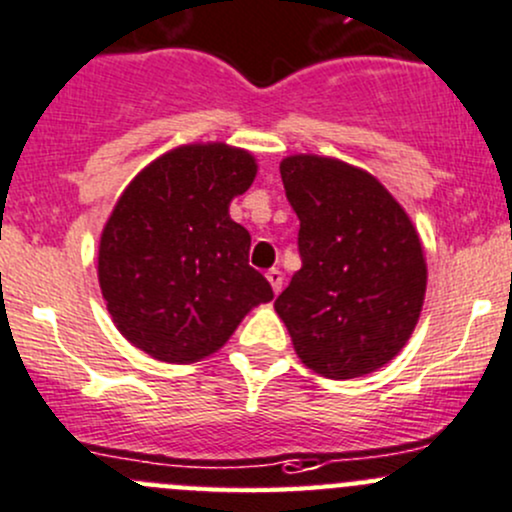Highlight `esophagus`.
<instances>
[{
	"instance_id": "esophagus-1",
	"label": "esophagus",
	"mask_w": 512,
	"mask_h": 512,
	"mask_svg": "<svg viewBox=\"0 0 512 512\" xmlns=\"http://www.w3.org/2000/svg\"><path fill=\"white\" fill-rule=\"evenodd\" d=\"M267 279H270L272 284V292L279 294L282 292V282H284V274L277 270V267H272V270H267Z\"/></svg>"
}]
</instances>
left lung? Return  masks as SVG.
I'll use <instances>...</instances> for the list:
<instances>
[{
	"instance_id": "left-lung-1",
	"label": "left lung",
	"mask_w": 512,
	"mask_h": 512,
	"mask_svg": "<svg viewBox=\"0 0 512 512\" xmlns=\"http://www.w3.org/2000/svg\"><path fill=\"white\" fill-rule=\"evenodd\" d=\"M299 218L301 270L274 301L306 368L351 380L383 368L410 341L427 262L410 215L373 174L331 157L279 164Z\"/></svg>"
}]
</instances>
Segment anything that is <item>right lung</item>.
Returning <instances> with one entry per match:
<instances>
[{
  "instance_id": "add662e5",
  "label": "right lung",
  "mask_w": 512,
  "mask_h": 512,
  "mask_svg": "<svg viewBox=\"0 0 512 512\" xmlns=\"http://www.w3.org/2000/svg\"><path fill=\"white\" fill-rule=\"evenodd\" d=\"M255 157L223 142L184 144L132 179L100 235L98 279L117 331L164 363L225 346L272 287L247 265L250 233L230 218Z\"/></svg>"
}]
</instances>
